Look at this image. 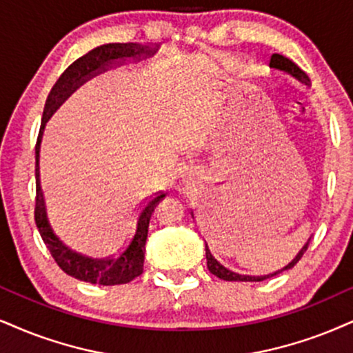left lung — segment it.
I'll list each match as a JSON object with an SVG mask.
<instances>
[{"label": "left lung", "mask_w": 353, "mask_h": 353, "mask_svg": "<svg viewBox=\"0 0 353 353\" xmlns=\"http://www.w3.org/2000/svg\"><path fill=\"white\" fill-rule=\"evenodd\" d=\"M270 68H273V70H276V72L286 73V75H290L291 78H294V80H296L298 83H301L303 86H306V88H310V86H311L310 77H307L306 73H304L301 68L298 67L296 63L291 62L290 59H286V57H283L280 54H273L272 55V59H270ZM191 216H193V219H194L193 211H191ZM310 241H311V237L307 239V242L304 243V245L301 247V250L298 252L296 256H294V259L291 260L288 265H285V267H283L281 270H276V272L268 273V275H259V276H255V275H242V273L232 272V270L225 268L223 263H219L214 259V255L211 254V250H210V247H208V243H206V249H204V250H206L208 268H210V272L212 273V275H216L217 278H221V280H225V281H263V280H267V278H272V276L278 275V273L285 272V270L293 268L294 265L299 262V259H301L304 252H306L307 245H310Z\"/></svg>", "instance_id": "8db88e82"}]
</instances>
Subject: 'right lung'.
<instances>
[{
    "label": "right lung",
    "mask_w": 353,
    "mask_h": 353,
    "mask_svg": "<svg viewBox=\"0 0 353 353\" xmlns=\"http://www.w3.org/2000/svg\"><path fill=\"white\" fill-rule=\"evenodd\" d=\"M159 49L160 46H142V43L137 42H112L90 50L88 54L75 60L60 75L50 91L49 98H47L46 108H43L41 130H39L36 145V224L43 243L54 256L57 265L67 275L77 278L80 281L91 283V285H124V283L132 281L134 278L141 275L143 272V254H145L150 216L160 199L165 198V193L149 199L139 208L136 216H134L130 232H128V236H124V239H121V242L117 243V249L111 250L110 254L91 256L73 250L72 247H68L62 239L57 236L54 228L50 225L49 216H47L46 198H43L41 185V167H39L43 129H46L47 121L62 106L65 99L91 78L128 62H141L147 57L155 55Z\"/></svg>",
    "instance_id": "1"
}]
</instances>
